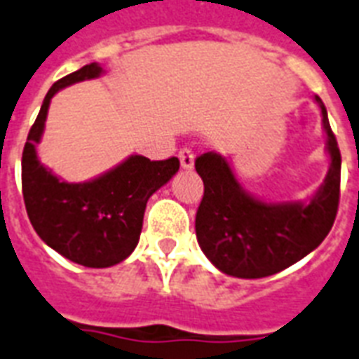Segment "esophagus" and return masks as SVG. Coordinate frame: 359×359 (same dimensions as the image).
I'll list each match as a JSON object with an SVG mask.
<instances>
[{
  "mask_svg": "<svg viewBox=\"0 0 359 359\" xmlns=\"http://www.w3.org/2000/svg\"><path fill=\"white\" fill-rule=\"evenodd\" d=\"M177 157H180V163H182L183 168H193L194 165V151L191 148H182L180 149V154H177Z\"/></svg>",
  "mask_w": 359,
  "mask_h": 359,
  "instance_id": "obj_1",
  "label": "esophagus"
}]
</instances>
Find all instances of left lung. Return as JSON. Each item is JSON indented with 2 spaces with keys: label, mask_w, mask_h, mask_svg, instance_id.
I'll use <instances>...</instances> for the list:
<instances>
[{
  "label": "left lung",
  "mask_w": 359,
  "mask_h": 359,
  "mask_svg": "<svg viewBox=\"0 0 359 359\" xmlns=\"http://www.w3.org/2000/svg\"><path fill=\"white\" fill-rule=\"evenodd\" d=\"M332 165L309 204H266L240 187L217 154L196 157L204 182L194 229L202 251L223 273L260 279L292 266L320 245L332 230L341 196V151L320 97Z\"/></svg>",
  "instance_id": "8db88e82"
}]
</instances>
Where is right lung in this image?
<instances>
[{"label":"right lung","mask_w":359,"mask_h":359,"mask_svg":"<svg viewBox=\"0 0 359 359\" xmlns=\"http://www.w3.org/2000/svg\"><path fill=\"white\" fill-rule=\"evenodd\" d=\"M101 73V67L90 63L57 80L22 151V194L33 229L46 245L86 268H108L129 257L140 238L148 198L180 170L177 157L149 161L133 155L93 182L67 183L39 163L35 144L43 135L50 99L61 88Z\"/></svg>","instance_id":"right-lung-1"}]
</instances>
